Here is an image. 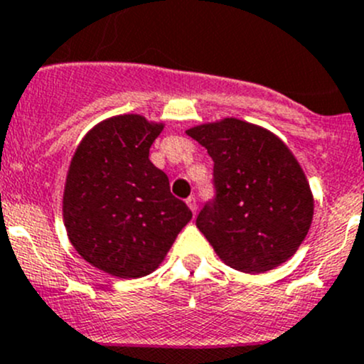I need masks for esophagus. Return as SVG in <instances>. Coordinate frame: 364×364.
Listing matches in <instances>:
<instances>
[{"label":"esophagus","instance_id":"34e87169","mask_svg":"<svg viewBox=\"0 0 364 364\" xmlns=\"http://www.w3.org/2000/svg\"><path fill=\"white\" fill-rule=\"evenodd\" d=\"M186 205H188L190 211H192L193 215H196V213H197V200H196V197H188V199H186Z\"/></svg>","mask_w":364,"mask_h":364}]
</instances>
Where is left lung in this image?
I'll use <instances>...</instances> for the list:
<instances>
[{
    "mask_svg": "<svg viewBox=\"0 0 364 364\" xmlns=\"http://www.w3.org/2000/svg\"><path fill=\"white\" fill-rule=\"evenodd\" d=\"M215 161L216 199L197 227L232 269L266 273L291 259L310 230L314 193L303 167L278 135L223 117L186 130Z\"/></svg>",
    "mask_w": 364,
    "mask_h": 364,
    "instance_id": "obj_1",
    "label": "left lung"
}]
</instances>
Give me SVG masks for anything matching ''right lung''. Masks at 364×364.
<instances>
[{
  "instance_id": "right-lung-1",
  "label": "right lung",
  "mask_w": 364,
  "mask_h": 364,
  "mask_svg": "<svg viewBox=\"0 0 364 364\" xmlns=\"http://www.w3.org/2000/svg\"><path fill=\"white\" fill-rule=\"evenodd\" d=\"M165 123L119 114L95 124L70 160L63 222L75 252L117 278H141L164 262L192 211L149 160Z\"/></svg>"
}]
</instances>
